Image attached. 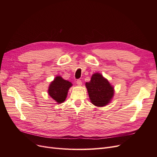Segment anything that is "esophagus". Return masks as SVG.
Returning a JSON list of instances; mask_svg holds the SVG:
<instances>
[{
  "instance_id": "34e87169",
  "label": "esophagus",
  "mask_w": 157,
  "mask_h": 157,
  "mask_svg": "<svg viewBox=\"0 0 157 157\" xmlns=\"http://www.w3.org/2000/svg\"><path fill=\"white\" fill-rule=\"evenodd\" d=\"M76 83H77V85H78L79 86L81 85V84H82V81H81V79H77V81H76Z\"/></svg>"
}]
</instances>
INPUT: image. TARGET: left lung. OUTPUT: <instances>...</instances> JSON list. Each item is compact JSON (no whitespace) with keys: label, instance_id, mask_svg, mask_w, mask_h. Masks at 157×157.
<instances>
[{"label":"left lung","instance_id":"1","mask_svg":"<svg viewBox=\"0 0 157 157\" xmlns=\"http://www.w3.org/2000/svg\"><path fill=\"white\" fill-rule=\"evenodd\" d=\"M89 97L93 104L102 107L108 104L114 95V89L109 81L99 73H95L86 83Z\"/></svg>","mask_w":157,"mask_h":157}]
</instances>
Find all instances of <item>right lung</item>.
I'll return each instance as SVG.
<instances>
[{"instance_id":"right-lung-1","label":"right lung","mask_w":157,"mask_h":157,"mask_svg":"<svg viewBox=\"0 0 157 157\" xmlns=\"http://www.w3.org/2000/svg\"><path fill=\"white\" fill-rule=\"evenodd\" d=\"M71 86V82L63 79L60 76H57L49 85L48 94L56 102L62 103L67 97L69 88Z\"/></svg>"}]
</instances>
